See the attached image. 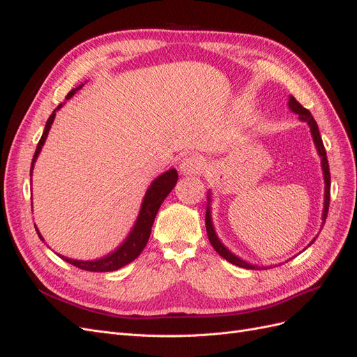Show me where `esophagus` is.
Returning a JSON list of instances; mask_svg holds the SVG:
<instances>
[{
	"mask_svg": "<svg viewBox=\"0 0 357 357\" xmlns=\"http://www.w3.org/2000/svg\"><path fill=\"white\" fill-rule=\"evenodd\" d=\"M204 168V159L198 155H190L186 156L180 162L178 165V171L180 174L183 176H193V174H198Z\"/></svg>",
	"mask_w": 357,
	"mask_h": 357,
	"instance_id": "obj_1",
	"label": "esophagus"
}]
</instances>
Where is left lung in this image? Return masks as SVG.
I'll return each mask as SVG.
<instances>
[{
  "label": "left lung",
  "mask_w": 357,
  "mask_h": 357,
  "mask_svg": "<svg viewBox=\"0 0 357 357\" xmlns=\"http://www.w3.org/2000/svg\"><path fill=\"white\" fill-rule=\"evenodd\" d=\"M289 109L299 114V119L302 122H307L308 126H310V131H311V135H312V142H314L316 144V149L317 152L321 158V169H323V177H325V204H323V214H321V228L323 225H325L326 222V218H328V211H329V201H331V172H329V164H328V156H326V150H325V146H323V142H321V137H320V132H319V126L314 121V117L311 116V113L304 109L294 96H290L289 98ZM205 228H207V235H208V240L213 245V248L215 252H218L223 259H226V261L231 262L232 265H236V266H241V268H247V269H257L261 266L257 265H252L248 264L245 261H243V259H240L238 256H235L232 252H229L228 247H225L222 244V241L219 240V236L215 235V231H214V226H213V220H211V211H210V197H208V205H207V213H205ZM316 241V238L312 240L308 245H311L312 243Z\"/></svg>",
  "instance_id": "left-lung-1"
}]
</instances>
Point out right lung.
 I'll return each mask as SVG.
<instances>
[{"mask_svg":"<svg viewBox=\"0 0 357 357\" xmlns=\"http://www.w3.org/2000/svg\"><path fill=\"white\" fill-rule=\"evenodd\" d=\"M82 86L83 84H80L79 88L70 91L68 95H67V100H70L71 96L82 88ZM61 107H62V104H59L56 107V110H59ZM56 110H53V113L47 119L45 132H43L40 142L37 144L34 158H32L31 174H32V168H34L36 160H37V158H38V155L41 152V147H43V144H45V142H46L47 134H49V129H50L53 121H55ZM177 180H178L177 171L174 168H171V169H168L167 172H164V174H160L158 178H155L152 181V185L149 186L146 195H144V199L142 202V208H139V214H138V218H137V222L134 225L132 231L129 232V235L126 236V240L121 245H119L114 252H112L110 255H107V256L100 257V259H95V261H75V259L61 256L58 253L56 255L61 259H63V261H67L68 264L77 266L80 269H84V271H92V273L116 271V269L122 268V266H125L128 264H131L132 261H135V259L139 256V253L143 252V248L146 247V244L149 241L150 232H152V226H153V222H155V218H156L160 204L164 202V199L169 195V192L174 189ZM36 231H37V234L40 236V240L45 241V238H43V236H41L40 231L37 229V226H36Z\"/></svg>","mask_w":357,"mask_h":357,"instance_id":"add662e5","label":"right lung"}]
</instances>
